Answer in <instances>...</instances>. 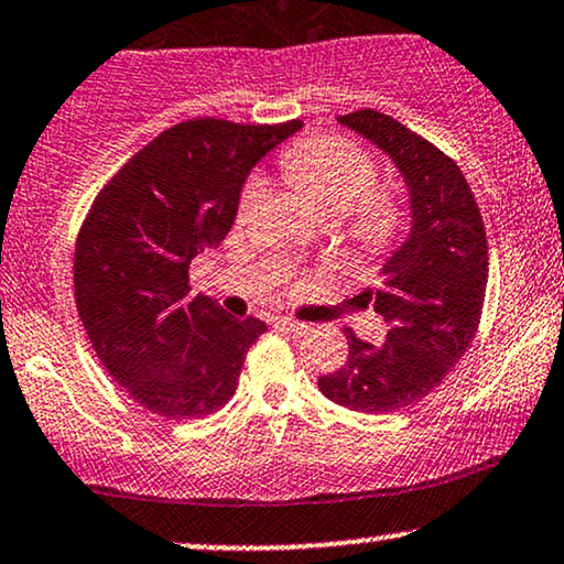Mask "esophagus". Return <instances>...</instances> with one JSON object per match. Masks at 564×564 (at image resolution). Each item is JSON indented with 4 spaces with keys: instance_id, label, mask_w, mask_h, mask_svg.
I'll use <instances>...</instances> for the list:
<instances>
[{
    "instance_id": "obj_1",
    "label": "esophagus",
    "mask_w": 564,
    "mask_h": 564,
    "mask_svg": "<svg viewBox=\"0 0 564 564\" xmlns=\"http://www.w3.org/2000/svg\"><path fill=\"white\" fill-rule=\"evenodd\" d=\"M273 325H275V330L291 333V335H304L306 330H310V325L299 323V319H291V317H278Z\"/></svg>"
}]
</instances>
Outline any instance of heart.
Returning <instances> with one entry per match:
<instances>
[{
  "label": "heart",
  "mask_w": 564,
  "mask_h": 564,
  "mask_svg": "<svg viewBox=\"0 0 564 564\" xmlns=\"http://www.w3.org/2000/svg\"><path fill=\"white\" fill-rule=\"evenodd\" d=\"M286 182L315 208L319 218H346L361 245L382 247L393 239L398 213L390 199L372 195L377 169L354 142L340 138L304 140L281 159ZM268 197V184L252 180L239 197V220H247Z\"/></svg>",
  "instance_id": "b5f03b06"
}]
</instances>
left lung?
I'll return each instance as SVG.
<instances>
[{
	"instance_id": "1",
	"label": "left lung",
	"mask_w": 564,
	"mask_h": 564,
	"mask_svg": "<svg viewBox=\"0 0 564 564\" xmlns=\"http://www.w3.org/2000/svg\"><path fill=\"white\" fill-rule=\"evenodd\" d=\"M338 122L380 148L401 171L411 231L359 294L388 323L382 346L346 330L348 359L319 377L325 398L361 413H390L422 401L471 346L487 294L484 220L458 163L398 119L361 109Z\"/></svg>"
}]
</instances>
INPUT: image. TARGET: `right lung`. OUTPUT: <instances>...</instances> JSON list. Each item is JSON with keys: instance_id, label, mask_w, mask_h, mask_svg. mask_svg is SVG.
Masks as SVG:
<instances>
[{"instance_id": "add662e5", "label": "right lung", "mask_w": 564, "mask_h": 564, "mask_svg": "<svg viewBox=\"0 0 564 564\" xmlns=\"http://www.w3.org/2000/svg\"><path fill=\"white\" fill-rule=\"evenodd\" d=\"M302 122L187 119L134 153L93 199L75 245V302L93 351L155 416L229 403L265 323L192 294L189 262L231 231L247 174Z\"/></svg>"}]
</instances>
